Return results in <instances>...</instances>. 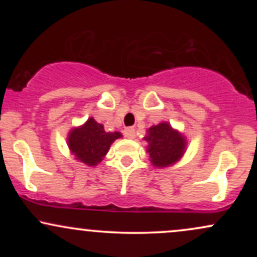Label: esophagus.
Instances as JSON below:
<instances>
[{
	"label": "esophagus",
	"instance_id": "obj_1",
	"mask_svg": "<svg viewBox=\"0 0 257 257\" xmlns=\"http://www.w3.org/2000/svg\"><path fill=\"white\" fill-rule=\"evenodd\" d=\"M124 137L128 139H134L135 138V129L134 128H126L124 129Z\"/></svg>",
	"mask_w": 257,
	"mask_h": 257
}]
</instances>
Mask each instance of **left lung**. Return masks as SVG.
Listing matches in <instances>:
<instances>
[{"instance_id": "obj_1", "label": "left lung", "mask_w": 257, "mask_h": 257, "mask_svg": "<svg viewBox=\"0 0 257 257\" xmlns=\"http://www.w3.org/2000/svg\"><path fill=\"white\" fill-rule=\"evenodd\" d=\"M147 132V152L153 166L168 167L181 157L185 151V139L168 123H159Z\"/></svg>"}]
</instances>
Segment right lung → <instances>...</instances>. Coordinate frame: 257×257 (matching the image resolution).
<instances>
[{
  "instance_id": "add662e5",
  "label": "right lung",
  "mask_w": 257,
  "mask_h": 257,
  "mask_svg": "<svg viewBox=\"0 0 257 257\" xmlns=\"http://www.w3.org/2000/svg\"><path fill=\"white\" fill-rule=\"evenodd\" d=\"M118 138H122L120 133H106L104 125L89 118L84 125L70 133L67 141L76 159L88 166H96L107 153L111 144Z\"/></svg>"
}]
</instances>
